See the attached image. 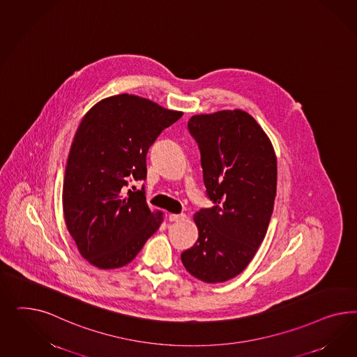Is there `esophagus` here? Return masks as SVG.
I'll list each match as a JSON object with an SVG mask.
<instances>
[{"label":"esophagus","instance_id":"34e87169","mask_svg":"<svg viewBox=\"0 0 357 357\" xmlns=\"http://www.w3.org/2000/svg\"><path fill=\"white\" fill-rule=\"evenodd\" d=\"M184 218H185L184 213H181V215L172 213V215H169V220H170V221H181V220H184Z\"/></svg>","mask_w":357,"mask_h":357}]
</instances>
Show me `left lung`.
<instances>
[{
    "label": "left lung",
    "mask_w": 357,
    "mask_h": 357,
    "mask_svg": "<svg viewBox=\"0 0 357 357\" xmlns=\"http://www.w3.org/2000/svg\"><path fill=\"white\" fill-rule=\"evenodd\" d=\"M188 130L215 206L195 213L199 238L181 259L196 279L224 282L249 266L266 237L276 196V154L257 120L242 109L194 115Z\"/></svg>",
    "instance_id": "obj_1"
}]
</instances>
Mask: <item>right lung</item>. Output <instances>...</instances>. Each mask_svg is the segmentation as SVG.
I'll return each mask as SVG.
<instances>
[{
	"label": "right lung",
	"mask_w": 357,
	"mask_h": 357,
	"mask_svg": "<svg viewBox=\"0 0 357 357\" xmlns=\"http://www.w3.org/2000/svg\"><path fill=\"white\" fill-rule=\"evenodd\" d=\"M183 115L149 99L119 94L94 105L81 120L68 155L63 185L65 224L85 259L100 270L135 259L163 221L151 212L144 187L146 153Z\"/></svg>",
	"instance_id": "1"
}]
</instances>
